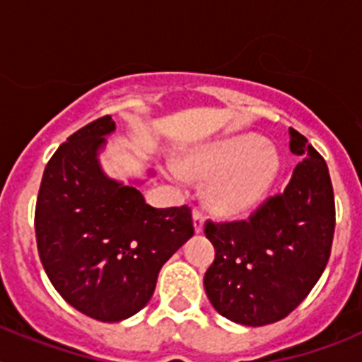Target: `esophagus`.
<instances>
[{
  "instance_id": "esophagus-1",
  "label": "esophagus",
  "mask_w": 362,
  "mask_h": 362,
  "mask_svg": "<svg viewBox=\"0 0 362 362\" xmlns=\"http://www.w3.org/2000/svg\"><path fill=\"white\" fill-rule=\"evenodd\" d=\"M192 217H194V230H196V233H201L203 232V225H204L203 214H201L199 210H194V212H192Z\"/></svg>"
}]
</instances>
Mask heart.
Instances as JSON below:
<instances>
[{
	"label": "heart",
	"instance_id": "b5f03b06",
	"mask_svg": "<svg viewBox=\"0 0 362 362\" xmlns=\"http://www.w3.org/2000/svg\"><path fill=\"white\" fill-rule=\"evenodd\" d=\"M185 174L196 179H211L206 190L209 206L219 216H241L255 209L270 190L279 156L255 134L228 137L188 153ZM175 181L181 174L172 170Z\"/></svg>",
	"mask_w": 362,
	"mask_h": 362
}]
</instances>
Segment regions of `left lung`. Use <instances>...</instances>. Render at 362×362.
Returning a JSON list of instances; mask_svg holds the SVG:
<instances>
[{
	"instance_id": "1",
	"label": "left lung",
	"mask_w": 362,
	"mask_h": 362,
	"mask_svg": "<svg viewBox=\"0 0 362 362\" xmlns=\"http://www.w3.org/2000/svg\"><path fill=\"white\" fill-rule=\"evenodd\" d=\"M300 156L283 194L246 221H206L216 259L204 274L214 308L230 321L264 326L284 319L315 286L330 259L335 203L328 166L308 139L290 129Z\"/></svg>"
}]
</instances>
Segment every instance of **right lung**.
<instances>
[{
  "label": "right lung",
  "mask_w": 362,
  "mask_h": 362,
  "mask_svg": "<svg viewBox=\"0 0 362 362\" xmlns=\"http://www.w3.org/2000/svg\"><path fill=\"white\" fill-rule=\"evenodd\" d=\"M116 130L92 121L56 150L41 179L36 241L50 283L95 321L132 317L152 297L159 270L194 235L187 204L153 209L136 185L110 179L99 150Z\"/></svg>",
  "instance_id": "add662e5"
}]
</instances>
